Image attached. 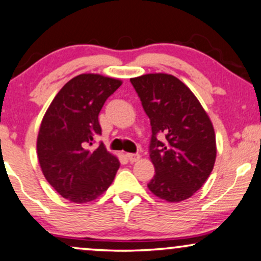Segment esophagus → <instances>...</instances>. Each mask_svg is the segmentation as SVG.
Returning <instances> with one entry per match:
<instances>
[{"label":"esophagus","mask_w":261,"mask_h":261,"mask_svg":"<svg viewBox=\"0 0 261 261\" xmlns=\"http://www.w3.org/2000/svg\"><path fill=\"white\" fill-rule=\"evenodd\" d=\"M127 158L130 162H137V161L140 160V155L139 154H127Z\"/></svg>","instance_id":"obj_1"}]
</instances>
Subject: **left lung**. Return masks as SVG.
I'll return each instance as SVG.
<instances>
[{
	"label": "left lung",
	"instance_id": "obj_1",
	"mask_svg": "<svg viewBox=\"0 0 261 261\" xmlns=\"http://www.w3.org/2000/svg\"><path fill=\"white\" fill-rule=\"evenodd\" d=\"M130 83L151 124L149 152L155 176L148 188L168 203L186 200L203 187L215 165L216 137L209 116L176 76L150 73Z\"/></svg>",
	"mask_w": 261,
	"mask_h": 261
}]
</instances>
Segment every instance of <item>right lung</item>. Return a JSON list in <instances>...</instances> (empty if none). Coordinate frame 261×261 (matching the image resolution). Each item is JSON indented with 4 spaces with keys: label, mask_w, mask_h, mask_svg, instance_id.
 <instances>
[{
    "label": "right lung",
    "mask_w": 261,
    "mask_h": 261,
    "mask_svg": "<svg viewBox=\"0 0 261 261\" xmlns=\"http://www.w3.org/2000/svg\"><path fill=\"white\" fill-rule=\"evenodd\" d=\"M122 81L94 73L79 74L58 91L45 112L36 152L46 180L67 200L84 204L99 198L115 179L119 161L102 143L99 113Z\"/></svg>",
    "instance_id": "obj_1"
}]
</instances>
